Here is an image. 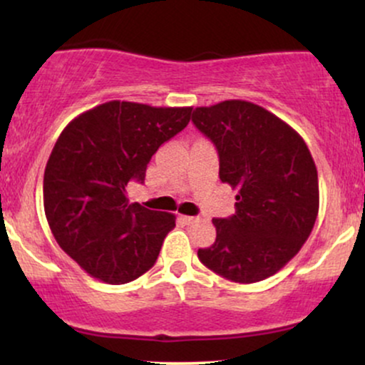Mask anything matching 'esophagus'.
<instances>
[{
    "label": "esophagus",
    "instance_id": "34e87169",
    "mask_svg": "<svg viewBox=\"0 0 365 365\" xmlns=\"http://www.w3.org/2000/svg\"><path fill=\"white\" fill-rule=\"evenodd\" d=\"M182 220L185 221L187 225H195L197 221H199V217H195V216H182Z\"/></svg>",
    "mask_w": 365,
    "mask_h": 365
}]
</instances>
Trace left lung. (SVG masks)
Instances as JSON below:
<instances>
[{"label": "left lung", "mask_w": 365, "mask_h": 365, "mask_svg": "<svg viewBox=\"0 0 365 365\" xmlns=\"http://www.w3.org/2000/svg\"><path fill=\"white\" fill-rule=\"evenodd\" d=\"M192 121L220 156V180L237 190L235 215L212 220L216 242L199 261L235 283L269 278L302 249L319 211L307 144L257 104L230 99L195 108Z\"/></svg>", "instance_id": "obj_1"}]
</instances>
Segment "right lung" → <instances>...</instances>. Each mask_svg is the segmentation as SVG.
I'll use <instances>...</instances> for the list:
<instances>
[{"label":"right lung","instance_id":"add662e5","mask_svg":"<svg viewBox=\"0 0 365 365\" xmlns=\"http://www.w3.org/2000/svg\"><path fill=\"white\" fill-rule=\"evenodd\" d=\"M192 108L110 101L66 125L44 170V212L58 245L86 273L110 284L156 262L175 215L130 202L153 154L190 121Z\"/></svg>","mask_w":365,"mask_h":365}]
</instances>
